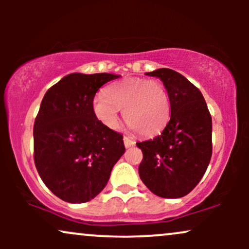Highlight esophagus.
Returning <instances> with one entry per match:
<instances>
[{
	"label": "esophagus",
	"mask_w": 249,
	"mask_h": 249,
	"mask_svg": "<svg viewBox=\"0 0 249 249\" xmlns=\"http://www.w3.org/2000/svg\"><path fill=\"white\" fill-rule=\"evenodd\" d=\"M123 141H124L125 147H131V146H133L134 144H136V142H134L132 139L128 138V137H124V139H123Z\"/></svg>",
	"instance_id": "1"
}]
</instances>
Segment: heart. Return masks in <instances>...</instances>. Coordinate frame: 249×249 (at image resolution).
<instances>
[{
	"mask_svg": "<svg viewBox=\"0 0 249 249\" xmlns=\"http://www.w3.org/2000/svg\"><path fill=\"white\" fill-rule=\"evenodd\" d=\"M93 113L104 126L116 130L119 125V110L128 127L139 136L158 134L166 126L171 116L170 96L158 79L138 77L125 78L110 85L93 99Z\"/></svg>",
	"mask_w": 249,
	"mask_h": 249,
	"instance_id": "heart-1",
	"label": "heart"
}]
</instances>
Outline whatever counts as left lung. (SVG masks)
I'll list each match as a JSON object with an SVG mask.
<instances>
[{
  "label": "left lung",
  "mask_w": 249,
  "mask_h": 249,
  "mask_svg": "<svg viewBox=\"0 0 249 249\" xmlns=\"http://www.w3.org/2000/svg\"><path fill=\"white\" fill-rule=\"evenodd\" d=\"M146 75L164 83L171 117L159 136L137 142L142 152L139 177L156 196L181 198L199 184L210 164L212 117L199 89L181 73L162 68Z\"/></svg>",
  "instance_id": "8db88e82"
}]
</instances>
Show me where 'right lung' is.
I'll return each mask as SVG.
<instances>
[{
    "mask_svg": "<svg viewBox=\"0 0 249 249\" xmlns=\"http://www.w3.org/2000/svg\"><path fill=\"white\" fill-rule=\"evenodd\" d=\"M112 73H71L47 91L34 124V160L47 187L71 204L90 201L107 186L124 154L123 134L102 124L93 98Z\"/></svg>",
    "mask_w": 249,
    "mask_h": 249,
    "instance_id": "add662e5",
    "label": "right lung"
}]
</instances>
